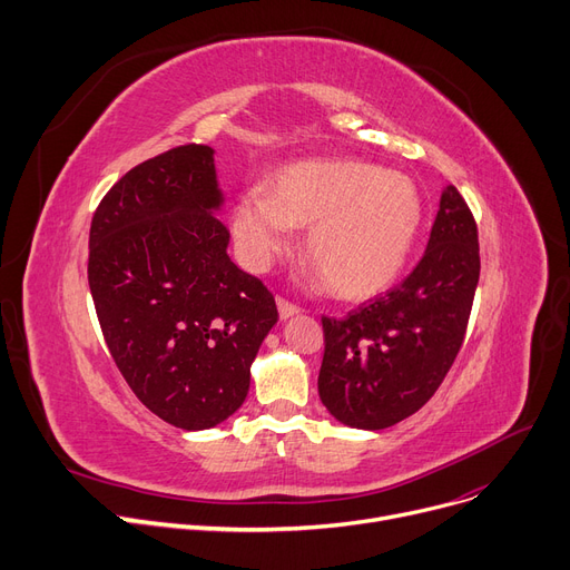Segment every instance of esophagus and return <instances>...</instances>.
<instances>
[{"label": "esophagus", "instance_id": "obj_1", "mask_svg": "<svg viewBox=\"0 0 570 570\" xmlns=\"http://www.w3.org/2000/svg\"><path fill=\"white\" fill-rule=\"evenodd\" d=\"M277 309H279V318H282V321H286V318H291V316L299 314V307H297V305H293V302L284 299V297H279V299H277Z\"/></svg>", "mask_w": 570, "mask_h": 570}]
</instances>
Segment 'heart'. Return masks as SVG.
Here are the masks:
<instances>
[{
    "label": "heart",
    "mask_w": 570,
    "mask_h": 570,
    "mask_svg": "<svg viewBox=\"0 0 570 570\" xmlns=\"http://www.w3.org/2000/svg\"><path fill=\"white\" fill-rule=\"evenodd\" d=\"M424 222L420 187L360 160H302L275 171L268 193L247 187L234 236L252 271H268L309 226L305 252L327 288L346 299L385 291L403 273Z\"/></svg>",
    "instance_id": "heart-1"
}]
</instances>
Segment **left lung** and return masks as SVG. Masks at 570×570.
<instances>
[{
  "instance_id": "1",
  "label": "left lung",
  "mask_w": 570,
  "mask_h": 570,
  "mask_svg": "<svg viewBox=\"0 0 570 570\" xmlns=\"http://www.w3.org/2000/svg\"><path fill=\"white\" fill-rule=\"evenodd\" d=\"M479 271L476 222L446 185L416 268L346 318L323 316L318 394L336 422L381 431L435 394L463 346Z\"/></svg>"
}]
</instances>
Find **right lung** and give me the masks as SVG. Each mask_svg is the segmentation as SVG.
Returning a JSON list of instances; mask_svg holds the SVG:
<instances>
[{
	"mask_svg": "<svg viewBox=\"0 0 570 570\" xmlns=\"http://www.w3.org/2000/svg\"><path fill=\"white\" fill-rule=\"evenodd\" d=\"M215 150L176 146L130 169L91 219L89 288L105 344L167 424H222L277 323L273 293L226 254Z\"/></svg>",
	"mask_w": 570,
	"mask_h": 570,
	"instance_id": "right-lung-1",
	"label": "right lung"
}]
</instances>
